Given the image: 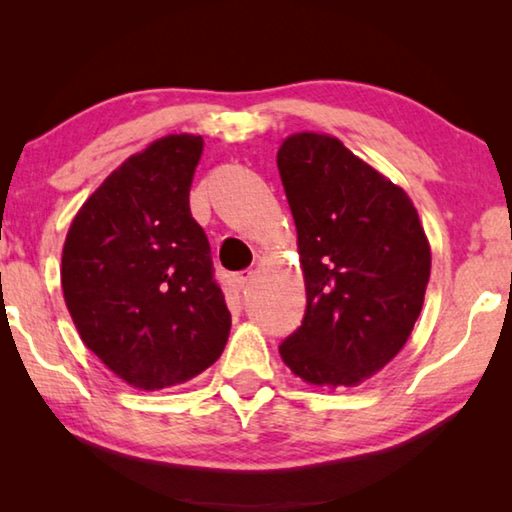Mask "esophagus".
<instances>
[{
    "instance_id": "1",
    "label": "esophagus",
    "mask_w": 512,
    "mask_h": 512,
    "mask_svg": "<svg viewBox=\"0 0 512 512\" xmlns=\"http://www.w3.org/2000/svg\"><path fill=\"white\" fill-rule=\"evenodd\" d=\"M253 271H250V268H246V271H239V273H235V277H232V280H235V284L239 289H244V287H248L250 284V280H253Z\"/></svg>"
}]
</instances>
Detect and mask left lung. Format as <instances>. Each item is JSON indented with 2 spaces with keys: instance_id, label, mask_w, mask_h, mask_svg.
I'll return each instance as SVG.
<instances>
[{
  "instance_id": "left-lung-1",
  "label": "left lung",
  "mask_w": 512,
  "mask_h": 512,
  "mask_svg": "<svg viewBox=\"0 0 512 512\" xmlns=\"http://www.w3.org/2000/svg\"><path fill=\"white\" fill-rule=\"evenodd\" d=\"M298 230L307 309L280 354L316 386H354L404 348L431 271L429 241L402 187L329 135L277 151Z\"/></svg>"
}]
</instances>
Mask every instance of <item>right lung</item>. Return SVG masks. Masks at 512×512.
Wrapping results in <instances>:
<instances>
[{
	"instance_id": "right-lung-1",
	"label": "right lung",
	"mask_w": 512,
	"mask_h": 512,
	"mask_svg": "<svg viewBox=\"0 0 512 512\" xmlns=\"http://www.w3.org/2000/svg\"><path fill=\"white\" fill-rule=\"evenodd\" d=\"M203 137L167 135L103 180L63 248L65 305L83 343L144 391L201 375L221 357L230 311L189 210Z\"/></svg>"
}]
</instances>
